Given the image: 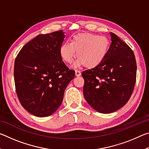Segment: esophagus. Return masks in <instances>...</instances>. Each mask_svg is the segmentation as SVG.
<instances>
[{"mask_svg":"<svg viewBox=\"0 0 149 149\" xmlns=\"http://www.w3.org/2000/svg\"><path fill=\"white\" fill-rule=\"evenodd\" d=\"M75 75H76V76H80L81 72L79 70H75Z\"/></svg>","mask_w":149,"mask_h":149,"instance_id":"1","label":"esophagus"}]
</instances>
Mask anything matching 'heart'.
Masks as SVG:
<instances>
[{
  "instance_id": "obj_1",
  "label": "heart",
  "mask_w": 149,
  "mask_h": 149,
  "mask_svg": "<svg viewBox=\"0 0 149 149\" xmlns=\"http://www.w3.org/2000/svg\"><path fill=\"white\" fill-rule=\"evenodd\" d=\"M109 40L104 35L79 33L73 37L71 42H65L60 47V54L64 62L70 64L76 56V64L94 68L104 58L109 48Z\"/></svg>"
}]
</instances>
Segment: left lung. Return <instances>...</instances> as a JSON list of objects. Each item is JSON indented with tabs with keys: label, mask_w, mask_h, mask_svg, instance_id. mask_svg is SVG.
Instances as JSON below:
<instances>
[{
	"label": "left lung",
	"mask_w": 149,
	"mask_h": 149,
	"mask_svg": "<svg viewBox=\"0 0 149 149\" xmlns=\"http://www.w3.org/2000/svg\"><path fill=\"white\" fill-rule=\"evenodd\" d=\"M110 47L100 64L82 72L84 94L91 107L102 114L119 110L130 99L134 89L137 64L131 48L110 33Z\"/></svg>",
	"instance_id": "left-lung-1"
}]
</instances>
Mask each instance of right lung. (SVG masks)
Instances as JSON below:
<instances>
[{"instance_id":"right-lung-1","label":"right lung","mask_w":149,"mask_h":149,"mask_svg":"<svg viewBox=\"0 0 149 149\" xmlns=\"http://www.w3.org/2000/svg\"><path fill=\"white\" fill-rule=\"evenodd\" d=\"M65 35L62 30L39 35L17 54L14 76L20 103L37 117L56 112L64 98V91L75 77L60 54Z\"/></svg>"}]
</instances>
